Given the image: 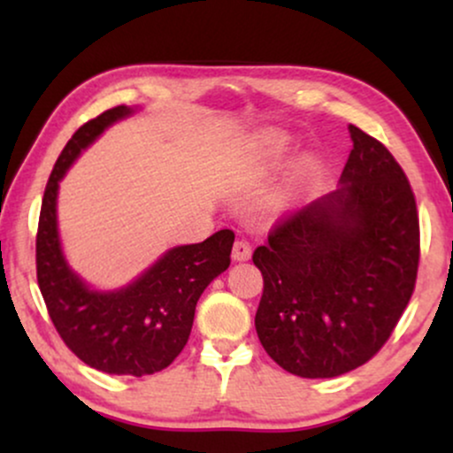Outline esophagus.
I'll return each instance as SVG.
<instances>
[{
  "instance_id": "obj_1",
  "label": "esophagus",
  "mask_w": 453,
  "mask_h": 453,
  "mask_svg": "<svg viewBox=\"0 0 453 453\" xmlns=\"http://www.w3.org/2000/svg\"><path fill=\"white\" fill-rule=\"evenodd\" d=\"M249 257H251V247H249V242H244V241L234 242V249H232L234 262H247Z\"/></svg>"
}]
</instances>
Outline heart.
Listing matches in <instances>:
<instances>
[{
  "label": "heart",
  "instance_id": "b5f03b06",
  "mask_svg": "<svg viewBox=\"0 0 453 453\" xmlns=\"http://www.w3.org/2000/svg\"><path fill=\"white\" fill-rule=\"evenodd\" d=\"M289 149V138L283 134L268 132L262 134L256 142L244 150L238 159H234V174L238 180H253L256 176L266 170L273 161L283 157Z\"/></svg>",
  "mask_w": 453,
  "mask_h": 453
}]
</instances>
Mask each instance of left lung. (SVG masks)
<instances>
[{
    "mask_svg": "<svg viewBox=\"0 0 453 453\" xmlns=\"http://www.w3.org/2000/svg\"><path fill=\"white\" fill-rule=\"evenodd\" d=\"M339 187L270 232L253 253L264 294L256 330L280 368L330 379L381 349L419 262L415 197L392 153L356 126Z\"/></svg>",
    "mask_w": 453,
    "mask_h": 453,
    "instance_id": "obj_1",
    "label": "left lung"
}]
</instances>
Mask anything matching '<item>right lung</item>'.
Here are the masks:
<instances>
[{"label": "right lung", "instance_id": "obj_1", "mask_svg": "<svg viewBox=\"0 0 453 453\" xmlns=\"http://www.w3.org/2000/svg\"><path fill=\"white\" fill-rule=\"evenodd\" d=\"M138 111L117 106L78 127L46 183L35 238L40 292L61 339L96 371L132 377L164 371L183 351L197 300L230 266L234 244L232 230L215 232L204 242L179 244L117 289L91 288L72 270L57 219L61 179L108 127Z\"/></svg>", "mask_w": 453, "mask_h": 453}]
</instances>
